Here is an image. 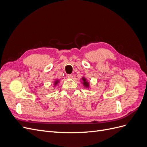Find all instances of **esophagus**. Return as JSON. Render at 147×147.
Returning a JSON list of instances; mask_svg holds the SVG:
<instances>
[{"instance_id":"obj_1","label":"esophagus","mask_w":147,"mask_h":147,"mask_svg":"<svg viewBox=\"0 0 147 147\" xmlns=\"http://www.w3.org/2000/svg\"><path fill=\"white\" fill-rule=\"evenodd\" d=\"M67 77L68 78L71 79V78H73V75L72 74H67Z\"/></svg>"}]
</instances>
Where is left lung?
Returning a JSON list of instances; mask_svg holds the SVG:
<instances>
[{
	"mask_svg": "<svg viewBox=\"0 0 147 147\" xmlns=\"http://www.w3.org/2000/svg\"><path fill=\"white\" fill-rule=\"evenodd\" d=\"M82 84H83V86L86 88H90V82H88V80H86V78L85 77H82Z\"/></svg>",
	"mask_w": 147,
	"mask_h": 147,
	"instance_id": "obj_1",
	"label": "left lung"
}]
</instances>
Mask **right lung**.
<instances>
[{
    "label": "right lung",
    "mask_w": 147,
    "mask_h": 147,
    "mask_svg": "<svg viewBox=\"0 0 147 147\" xmlns=\"http://www.w3.org/2000/svg\"><path fill=\"white\" fill-rule=\"evenodd\" d=\"M59 82V80H56L55 81V83H54V86H56V85H57V84H58V83Z\"/></svg>",
    "instance_id": "add662e5"
}]
</instances>
